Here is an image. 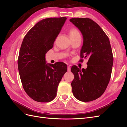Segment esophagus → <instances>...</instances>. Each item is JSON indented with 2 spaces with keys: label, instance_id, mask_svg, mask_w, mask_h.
<instances>
[{
  "label": "esophagus",
  "instance_id": "esophagus-1",
  "mask_svg": "<svg viewBox=\"0 0 127 127\" xmlns=\"http://www.w3.org/2000/svg\"><path fill=\"white\" fill-rule=\"evenodd\" d=\"M70 69H71L70 66H68H68H67V70H68V71H70Z\"/></svg>",
  "mask_w": 127,
  "mask_h": 127
}]
</instances>
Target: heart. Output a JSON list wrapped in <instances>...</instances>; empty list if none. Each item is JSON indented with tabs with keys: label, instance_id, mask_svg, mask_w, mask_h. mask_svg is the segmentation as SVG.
<instances>
[{
	"label": "heart",
	"instance_id": "b5f03b06",
	"mask_svg": "<svg viewBox=\"0 0 127 127\" xmlns=\"http://www.w3.org/2000/svg\"><path fill=\"white\" fill-rule=\"evenodd\" d=\"M69 34L70 38H74L77 37H80V34L79 31L74 28H71L69 30Z\"/></svg>",
	"mask_w": 127,
	"mask_h": 127
}]
</instances>
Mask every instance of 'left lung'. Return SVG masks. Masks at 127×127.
Wrapping results in <instances>:
<instances>
[{"instance_id": "1", "label": "left lung", "mask_w": 127, "mask_h": 127, "mask_svg": "<svg viewBox=\"0 0 127 127\" xmlns=\"http://www.w3.org/2000/svg\"><path fill=\"white\" fill-rule=\"evenodd\" d=\"M83 35L80 62L88 59L86 69L72 66L74 79L71 84L74 96L82 102H90L104 93L111 78L113 56L108 36L96 23L88 18L70 20Z\"/></svg>"}]
</instances>
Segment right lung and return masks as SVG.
<instances>
[{
	"mask_svg": "<svg viewBox=\"0 0 127 127\" xmlns=\"http://www.w3.org/2000/svg\"><path fill=\"white\" fill-rule=\"evenodd\" d=\"M67 17H51L37 22L26 33L18 58V68L25 92L39 102L52 101L67 66L63 62L47 64L45 53L52 48Z\"/></svg>",
	"mask_w": 127,
	"mask_h": 127,
	"instance_id": "1",
	"label": "right lung"
}]
</instances>
